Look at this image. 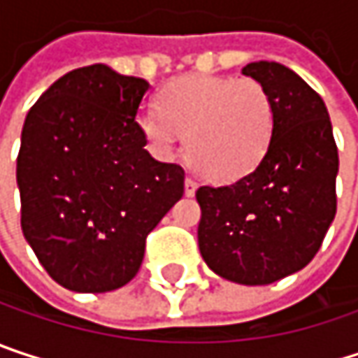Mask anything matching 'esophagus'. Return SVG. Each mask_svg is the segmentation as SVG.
Masks as SVG:
<instances>
[{
  "mask_svg": "<svg viewBox=\"0 0 358 358\" xmlns=\"http://www.w3.org/2000/svg\"><path fill=\"white\" fill-rule=\"evenodd\" d=\"M196 186H199L196 180L186 178L184 180V194H186V196H192V194L196 192Z\"/></svg>",
  "mask_w": 358,
  "mask_h": 358,
  "instance_id": "obj_1",
  "label": "esophagus"
}]
</instances>
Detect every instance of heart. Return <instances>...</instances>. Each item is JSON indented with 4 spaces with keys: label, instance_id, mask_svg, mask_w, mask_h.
<instances>
[{
    "label": "heart",
    "instance_id": "obj_1",
    "mask_svg": "<svg viewBox=\"0 0 358 358\" xmlns=\"http://www.w3.org/2000/svg\"><path fill=\"white\" fill-rule=\"evenodd\" d=\"M138 126L153 147L174 153L186 134V157L211 182L250 174L273 134V103L255 78L188 74L159 93V108L138 111Z\"/></svg>",
    "mask_w": 358,
    "mask_h": 358
}]
</instances>
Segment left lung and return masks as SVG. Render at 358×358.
Instances as JSON below:
<instances>
[{
  "label": "left lung",
  "instance_id": "1",
  "mask_svg": "<svg viewBox=\"0 0 358 358\" xmlns=\"http://www.w3.org/2000/svg\"><path fill=\"white\" fill-rule=\"evenodd\" d=\"M273 103L267 153L245 178L201 186L199 250L224 280L263 286L301 271L336 215L338 149L323 99L290 68L252 62Z\"/></svg>",
  "mask_w": 358,
  "mask_h": 358
}]
</instances>
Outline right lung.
<instances>
[{
	"mask_svg": "<svg viewBox=\"0 0 358 358\" xmlns=\"http://www.w3.org/2000/svg\"><path fill=\"white\" fill-rule=\"evenodd\" d=\"M149 83L106 64L64 74L31 108L16 182L22 234L74 292L128 284L147 234L184 194V170L145 149L136 113Z\"/></svg>",
	"mask_w": 358,
	"mask_h": 358,
	"instance_id": "add662e5",
	"label": "right lung"
}]
</instances>
